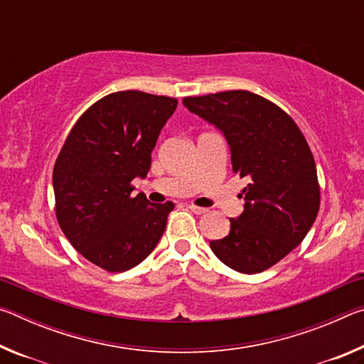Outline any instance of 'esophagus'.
Returning a JSON list of instances; mask_svg holds the SVG:
<instances>
[{
    "instance_id": "esophagus-1",
    "label": "esophagus",
    "mask_w": 364,
    "mask_h": 364,
    "mask_svg": "<svg viewBox=\"0 0 364 364\" xmlns=\"http://www.w3.org/2000/svg\"><path fill=\"white\" fill-rule=\"evenodd\" d=\"M188 208H189V210L193 212V213H196V215H202V213H207V212H208L205 207H199V205H194V204H189Z\"/></svg>"
}]
</instances>
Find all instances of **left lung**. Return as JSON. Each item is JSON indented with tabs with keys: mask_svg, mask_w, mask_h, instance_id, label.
<instances>
[{
	"mask_svg": "<svg viewBox=\"0 0 364 364\" xmlns=\"http://www.w3.org/2000/svg\"><path fill=\"white\" fill-rule=\"evenodd\" d=\"M183 104L223 132L232 171L249 181L242 215L210 249L239 273H262L297 247L316 220L321 193L310 146L291 115L250 91L188 96Z\"/></svg>",
	"mask_w": 364,
	"mask_h": 364,
	"instance_id": "8db88e82",
	"label": "left lung"
}]
</instances>
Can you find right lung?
Returning <instances> with one entry per match:
<instances>
[{
	"mask_svg": "<svg viewBox=\"0 0 364 364\" xmlns=\"http://www.w3.org/2000/svg\"><path fill=\"white\" fill-rule=\"evenodd\" d=\"M176 97L117 91L77 120L53 170L56 218L86 260L109 273L136 267L162 237L173 202L132 196L151 168V154Z\"/></svg>",
	"mask_w": 364,
	"mask_h": 364,
	"instance_id": "obj_1",
	"label": "right lung"
}]
</instances>
